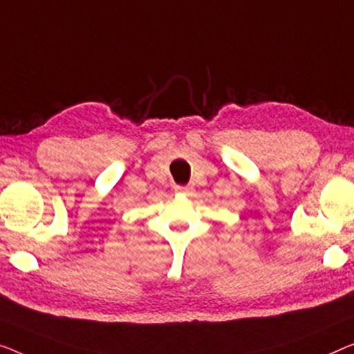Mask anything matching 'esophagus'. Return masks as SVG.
I'll use <instances>...</instances> for the list:
<instances>
[{
	"instance_id": "1",
	"label": "esophagus",
	"mask_w": 354,
	"mask_h": 354,
	"mask_svg": "<svg viewBox=\"0 0 354 354\" xmlns=\"http://www.w3.org/2000/svg\"><path fill=\"white\" fill-rule=\"evenodd\" d=\"M175 191H176L178 194L191 195V194H192V187H191V186H179V184H176V186H175Z\"/></svg>"
}]
</instances>
